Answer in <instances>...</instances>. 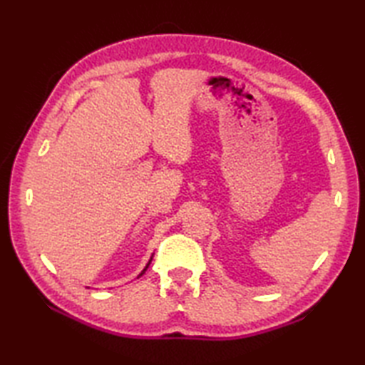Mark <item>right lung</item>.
<instances>
[{
    "mask_svg": "<svg viewBox=\"0 0 365 365\" xmlns=\"http://www.w3.org/2000/svg\"><path fill=\"white\" fill-rule=\"evenodd\" d=\"M152 259H153V254H152V257H150V260H149V262H147V265L144 267V269L141 271V273H139V274H138V277H141V276H143V274L145 273V269H147V268H149V265H150V262H152ZM88 289H89V287H88Z\"/></svg>",
    "mask_w": 365,
    "mask_h": 365,
    "instance_id": "right-lung-1",
    "label": "right lung"
}]
</instances>
